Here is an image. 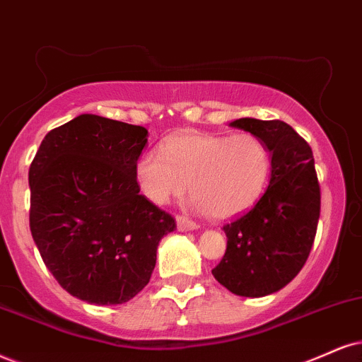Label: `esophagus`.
Returning <instances> with one entry per match:
<instances>
[{
  "label": "esophagus",
  "instance_id": "obj_1",
  "mask_svg": "<svg viewBox=\"0 0 362 362\" xmlns=\"http://www.w3.org/2000/svg\"><path fill=\"white\" fill-rule=\"evenodd\" d=\"M176 223H177V230H180V231L198 230V225H196L194 221L188 220V218H185V216H177L176 218Z\"/></svg>",
  "mask_w": 362,
  "mask_h": 362
}]
</instances>
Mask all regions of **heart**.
<instances>
[{
  "label": "heart",
  "instance_id": "b5f03b06",
  "mask_svg": "<svg viewBox=\"0 0 362 362\" xmlns=\"http://www.w3.org/2000/svg\"><path fill=\"white\" fill-rule=\"evenodd\" d=\"M270 171V151L255 134L182 132L141 156L136 181L154 204L181 198L191 188V208L223 221L255 206Z\"/></svg>",
  "mask_w": 362,
  "mask_h": 362
}]
</instances>
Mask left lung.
Returning <instances> with one entry per match:
<instances>
[{"label":"left lung","mask_w":362,"mask_h":362,"mask_svg":"<svg viewBox=\"0 0 362 362\" xmlns=\"http://www.w3.org/2000/svg\"><path fill=\"white\" fill-rule=\"evenodd\" d=\"M231 127L255 134L272 156L269 188L238 220L223 226L226 252L211 274L231 293L265 297L302 270L320 215V186L307 142L282 120L236 119Z\"/></svg>","instance_id":"1"}]
</instances>
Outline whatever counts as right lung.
I'll list each match as a JSON object with an SVG mask.
<instances>
[{
	"mask_svg": "<svg viewBox=\"0 0 362 362\" xmlns=\"http://www.w3.org/2000/svg\"><path fill=\"white\" fill-rule=\"evenodd\" d=\"M147 129L82 114L45 136L31 160L30 230L70 296L97 305L131 300L149 284L176 221L139 193Z\"/></svg>",
	"mask_w": 362,
	"mask_h": 362,
	"instance_id": "1",
	"label": "right lung"
}]
</instances>
